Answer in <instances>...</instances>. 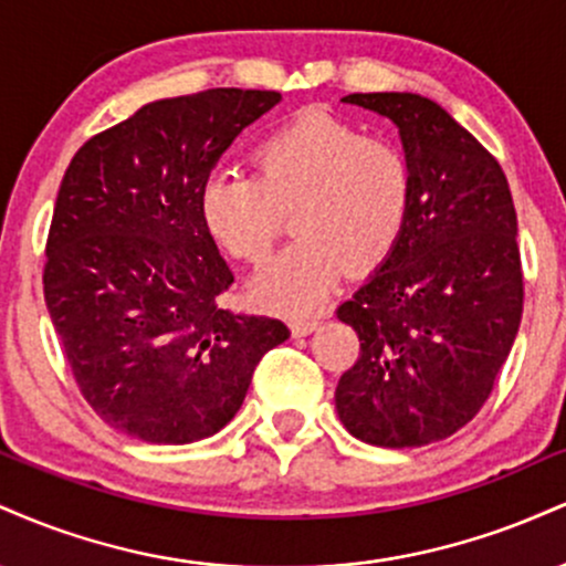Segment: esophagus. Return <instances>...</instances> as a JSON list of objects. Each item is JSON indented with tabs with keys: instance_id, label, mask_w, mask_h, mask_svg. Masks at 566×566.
I'll return each instance as SVG.
<instances>
[{
	"instance_id": "34e87169",
	"label": "esophagus",
	"mask_w": 566,
	"mask_h": 566,
	"mask_svg": "<svg viewBox=\"0 0 566 566\" xmlns=\"http://www.w3.org/2000/svg\"><path fill=\"white\" fill-rule=\"evenodd\" d=\"M319 319H316V316H311V319H292L290 322V329H292V335L295 337H305V335H311L314 333V329H319Z\"/></svg>"
}]
</instances>
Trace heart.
<instances>
[{
    "label": "heart",
    "instance_id": "heart-1",
    "mask_svg": "<svg viewBox=\"0 0 566 566\" xmlns=\"http://www.w3.org/2000/svg\"><path fill=\"white\" fill-rule=\"evenodd\" d=\"M258 178L216 170L199 191L212 242L239 261L265 258L292 216L295 242L252 276L250 295L276 314H305L333 292L346 265L369 271L405 231L412 170L399 146L365 138L348 122L311 108L255 148Z\"/></svg>",
    "mask_w": 566,
    "mask_h": 566
}]
</instances>
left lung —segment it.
<instances>
[{"instance_id":"1","label":"left lung","mask_w":566,"mask_h":566,"mask_svg":"<svg viewBox=\"0 0 566 566\" xmlns=\"http://www.w3.org/2000/svg\"><path fill=\"white\" fill-rule=\"evenodd\" d=\"M386 116L412 170L405 231L337 319L359 359L335 388L350 437L423 447L482 409L522 322L516 210L492 154L439 103L415 93H354Z\"/></svg>"}]
</instances>
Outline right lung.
<instances>
[{"mask_svg":"<svg viewBox=\"0 0 566 566\" xmlns=\"http://www.w3.org/2000/svg\"><path fill=\"white\" fill-rule=\"evenodd\" d=\"M279 101L237 87L161 97L90 138L63 175L44 301L87 405L127 437L218 433L290 337L279 319L218 308L233 274L199 216L207 175Z\"/></svg>","mask_w":566,"mask_h":566,"instance_id":"1","label":"right lung"}]
</instances>
